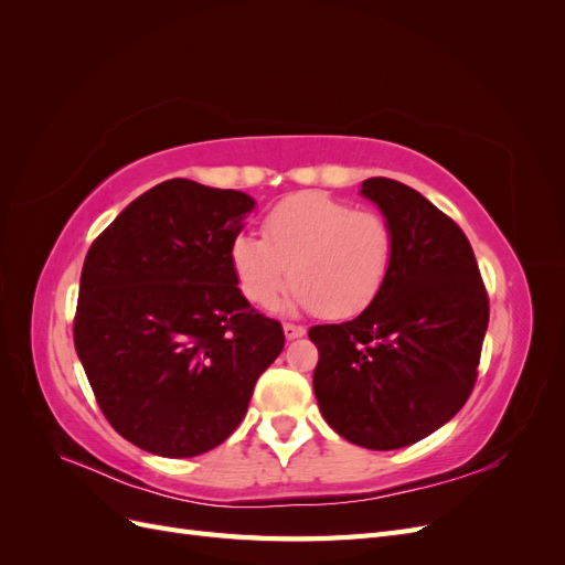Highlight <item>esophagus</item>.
<instances>
[{
    "label": "esophagus",
    "mask_w": 565,
    "mask_h": 565,
    "mask_svg": "<svg viewBox=\"0 0 565 565\" xmlns=\"http://www.w3.org/2000/svg\"><path fill=\"white\" fill-rule=\"evenodd\" d=\"M282 330H285L287 339H299L306 334V328H301V324H295V322H285Z\"/></svg>",
    "instance_id": "esophagus-1"
}]
</instances>
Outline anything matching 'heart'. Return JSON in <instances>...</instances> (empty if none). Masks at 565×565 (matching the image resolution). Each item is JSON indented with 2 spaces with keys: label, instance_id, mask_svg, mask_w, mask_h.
Masks as SVG:
<instances>
[{
  "label": "heart",
  "instance_id": "b5f03b06",
  "mask_svg": "<svg viewBox=\"0 0 565 565\" xmlns=\"http://www.w3.org/2000/svg\"><path fill=\"white\" fill-rule=\"evenodd\" d=\"M228 262L243 297L259 309H273L292 282L301 309L347 320L370 309L386 287L396 233L380 212L306 191L268 210L262 237L237 233Z\"/></svg>",
  "mask_w": 565,
  "mask_h": 565
}]
</instances>
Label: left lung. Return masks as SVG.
<instances>
[{
	"mask_svg": "<svg viewBox=\"0 0 565 565\" xmlns=\"http://www.w3.org/2000/svg\"><path fill=\"white\" fill-rule=\"evenodd\" d=\"M396 233V262L370 309L316 324L313 391L332 429L370 450L413 446L471 396L490 301L473 249L455 221L415 188L363 181Z\"/></svg>",
	"mask_w": 565,
	"mask_h": 565,
	"instance_id": "left-lung-1",
	"label": "left lung"
}]
</instances>
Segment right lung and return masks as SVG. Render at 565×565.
<instances>
[{"label": "right lung", "mask_w": 565, "mask_h": 565, "mask_svg": "<svg viewBox=\"0 0 565 565\" xmlns=\"http://www.w3.org/2000/svg\"><path fill=\"white\" fill-rule=\"evenodd\" d=\"M254 200L188 179L136 198L82 266L75 349L100 413L134 446L195 457L243 422L282 324L243 297L228 262Z\"/></svg>", "instance_id": "1"}]
</instances>
